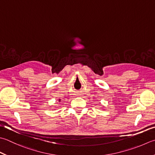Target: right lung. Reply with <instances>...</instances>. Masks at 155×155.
Listing matches in <instances>:
<instances>
[{
	"instance_id": "add662e5",
	"label": "right lung",
	"mask_w": 155,
	"mask_h": 155,
	"mask_svg": "<svg viewBox=\"0 0 155 155\" xmlns=\"http://www.w3.org/2000/svg\"><path fill=\"white\" fill-rule=\"evenodd\" d=\"M59 101H60V99H59Z\"/></svg>"
}]
</instances>
